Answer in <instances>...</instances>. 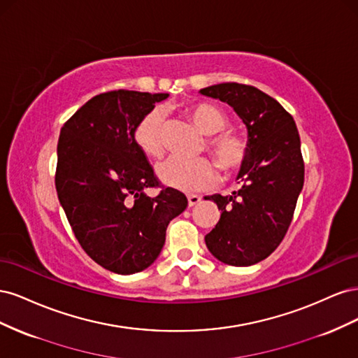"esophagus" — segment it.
<instances>
[{"label": "esophagus", "instance_id": "esophagus-1", "mask_svg": "<svg viewBox=\"0 0 358 358\" xmlns=\"http://www.w3.org/2000/svg\"><path fill=\"white\" fill-rule=\"evenodd\" d=\"M200 201H201L200 196H194V194H192V196H188V206H189V208H192V206H197Z\"/></svg>", "mask_w": 358, "mask_h": 358}]
</instances>
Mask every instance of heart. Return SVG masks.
Returning a JSON list of instances; mask_svg holds the SVG:
<instances>
[{
	"instance_id": "1",
	"label": "heart",
	"mask_w": 358,
	"mask_h": 358,
	"mask_svg": "<svg viewBox=\"0 0 358 358\" xmlns=\"http://www.w3.org/2000/svg\"><path fill=\"white\" fill-rule=\"evenodd\" d=\"M185 113L203 134L209 136L206 149L222 171L231 173L243 164L248 157V142L239 134L224 131L229 117L222 110L209 103H194L187 106ZM162 127L164 112L161 107H154L133 128L136 146L150 159H158L164 152ZM157 175L164 185L182 191L203 189L212 185L216 178L212 162L206 158H169L157 167Z\"/></svg>"
}]
</instances>
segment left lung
<instances>
[{
    "label": "left lung",
    "instance_id": "1",
    "mask_svg": "<svg viewBox=\"0 0 358 358\" xmlns=\"http://www.w3.org/2000/svg\"><path fill=\"white\" fill-rule=\"evenodd\" d=\"M200 94L231 106L248 129V157L231 196L204 197L221 210L206 246L220 262L252 266L282 242L305 182L300 136L292 116L272 96L251 85H212Z\"/></svg>",
    "mask_w": 358,
    "mask_h": 358
}]
</instances>
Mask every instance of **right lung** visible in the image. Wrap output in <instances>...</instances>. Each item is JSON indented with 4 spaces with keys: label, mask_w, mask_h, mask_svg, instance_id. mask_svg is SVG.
I'll return each mask as SVG.
<instances>
[{
    "label": "right lung",
    "mask_w": 358,
    "mask_h": 358,
    "mask_svg": "<svg viewBox=\"0 0 358 358\" xmlns=\"http://www.w3.org/2000/svg\"><path fill=\"white\" fill-rule=\"evenodd\" d=\"M169 94L110 91L85 103L61 128L55 187L71 230L96 264L133 275L158 258L167 225L188 200L159 187L133 140L138 119Z\"/></svg>",
    "instance_id": "right-lung-1"
}]
</instances>
